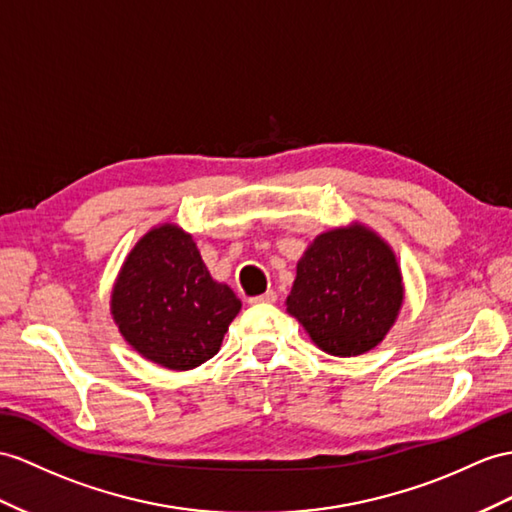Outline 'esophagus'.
Instances as JSON below:
<instances>
[{
  "label": "esophagus",
  "instance_id": "1",
  "mask_svg": "<svg viewBox=\"0 0 512 512\" xmlns=\"http://www.w3.org/2000/svg\"><path fill=\"white\" fill-rule=\"evenodd\" d=\"M278 299L276 291H267L263 295H256V297H249V304H273Z\"/></svg>",
  "mask_w": 512,
  "mask_h": 512
}]
</instances>
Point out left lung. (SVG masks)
Returning <instances> with one entry per match:
<instances>
[{"label": "left lung", "mask_w": 512, "mask_h": 512, "mask_svg": "<svg viewBox=\"0 0 512 512\" xmlns=\"http://www.w3.org/2000/svg\"><path fill=\"white\" fill-rule=\"evenodd\" d=\"M404 302L402 273L382 239L363 226L319 234L297 263L286 310L323 352L373 350Z\"/></svg>", "instance_id": "obj_1"}]
</instances>
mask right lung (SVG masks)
Listing matches in <instances>:
<instances>
[{"label":"right lung","mask_w":512,"mask_h":512,"mask_svg":"<svg viewBox=\"0 0 512 512\" xmlns=\"http://www.w3.org/2000/svg\"><path fill=\"white\" fill-rule=\"evenodd\" d=\"M239 310L241 299L210 278L191 234L173 226L136 243L112 291V317L123 339L173 371L213 358Z\"/></svg>","instance_id":"right-lung-1"}]
</instances>
